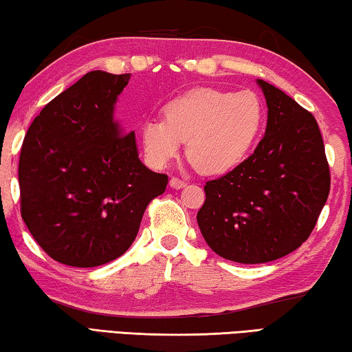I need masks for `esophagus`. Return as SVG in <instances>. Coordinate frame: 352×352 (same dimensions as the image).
Listing matches in <instances>:
<instances>
[{"label":"esophagus","instance_id":"34e87169","mask_svg":"<svg viewBox=\"0 0 352 352\" xmlns=\"http://www.w3.org/2000/svg\"><path fill=\"white\" fill-rule=\"evenodd\" d=\"M186 186H187V182L179 179V177L173 176L171 179H170V187H173V188H184Z\"/></svg>","mask_w":352,"mask_h":352}]
</instances>
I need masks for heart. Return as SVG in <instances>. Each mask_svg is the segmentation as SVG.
<instances>
[{
	"mask_svg": "<svg viewBox=\"0 0 352 352\" xmlns=\"http://www.w3.org/2000/svg\"><path fill=\"white\" fill-rule=\"evenodd\" d=\"M263 106L250 90L195 89L166 102L164 120H148L140 137L148 162L165 166L181 153L201 173L223 175L245 162L261 134Z\"/></svg>",
	"mask_w": 352,
	"mask_h": 352,
	"instance_id": "b5f03b06",
	"label": "heart"
}]
</instances>
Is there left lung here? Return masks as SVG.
<instances>
[{
    "label": "left lung",
    "instance_id": "8db88e82",
    "mask_svg": "<svg viewBox=\"0 0 352 352\" xmlns=\"http://www.w3.org/2000/svg\"><path fill=\"white\" fill-rule=\"evenodd\" d=\"M267 129L245 162L206 182L197 220L206 243L239 263L290 254L309 239L329 197L331 173L315 117L274 85L257 79Z\"/></svg>",
    "mask_w": 352,
    "mask_h": 352
}]
</instances>
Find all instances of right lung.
<instances>
[{
	"label": "right lung",
	"mask_w": 352,
	"mask_h": 352,
	"mask_svg": "<svg viewBox=\"0 0 352 352\" xmlns=\"http://www.w3.org/2000/svg\"><path fill=\"white\" fill-rule=\"evenodd\" d=\"M131 74H84L46 104L23 140L21 218L51 258L78 268L123 256L168 176L138 159L135 134L113 120Z\"/></svg>",
	"instance_id": "add662e5"
}]
</instances>
